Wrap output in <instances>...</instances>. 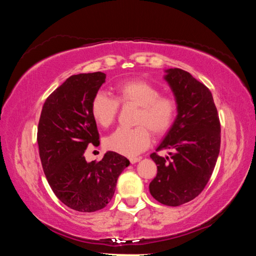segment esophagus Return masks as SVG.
<instances>
[{
    "label": "esophagus",
    "instance_id": "obj_1",
    "mask_svg": "<svg viewBox=\"0 0 256 256\" xmlns=\"http://www.w3.org/2000/svg\"><path fill=\"white\" fill-rule=\"evenodd\" d=\"M130 162H131V164H136L140 162V158L138 157H131L130 158Z\"/></svg>",
    "mask_w": 256,
    "mask_h": 256
}]
</instances>
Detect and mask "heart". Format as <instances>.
I'll list each match as a JSON object with an SVG mask.
<instances>
[{
    "label": "heart",
    "mask_w": 256,
    "mask_h": 256,
    "mask_svg": "<svg viewBox=\"0 0 256 256\" xmlns=\"http://www.w3.org/2000/svg\"><path fill=\"white\" fill-rule=\"evenodd\" d=\"M118 99L105 92L94 94L92 102V115L102 128L114 123L118 112V102L138 107L133 128H118L105 138V146L110 151L133 157L148 148L151 134L167 132L176 118V102L167 96H160L158 86L142 80L126 81L116 86Z\"/></svg>",
    "instance_id": "b5f03b06"
}]
</instances>
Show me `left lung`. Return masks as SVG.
Masks as SVG:
<instances>
[{
    "label": "left lung",
    "mask_w": 256,
    "mask_h": 256,
    "mask_svg": "<svg viewBox=\"0 0 256 256\" xmlns=\"http://www.w3.org/2000/svg\"><path fill=\"white\" fill-rule=\"evenodd\" d=\"M164 80L174 94L177 115L157 150L172 152L170 158L150 154L157 176L149 190L162 204L178 206L196 198L210 180L220 150V122L211 92L188 72L167 68Z\"/></svg>",
    "instance_id": "obj_1"
}]
</instances>
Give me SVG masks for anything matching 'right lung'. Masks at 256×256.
Segmentation results:
<instances>
[{
	"instance_id": "add662e5",
	"label": "right lung",
	"mask_w": 256,
	"mask_h": 256,
	"mask_svg": "<svg viewBox=\"0 0 256 256\" xmlns=\"http://www.w3.org/2000/svg\"><path fill=\"white\" fill-rule=\"evenodd\" d=\"M105 79L102 72L68 78L46 99L38 124L40 156L48 184L60 202L80 212L105 208L130 164L114 151L100 162H88L84 156L88 146L99 144L92 102Z\"/></svg>"
}]
</instances>
